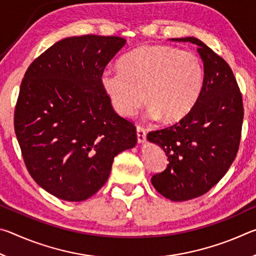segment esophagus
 Masks as SVG:
<instances>
[{
    "label": "esophagus",
    "instance_id": "esophagus-1",
    "mask_svg": "<svg viewBox=\"0 0 256 256\" xmlns=\"http://www.w3.org/2000/svg\"><path fill=\"white\" fill-rule=\"evenodd\" d=\"M136 136H138V144H144L146 132L144 128L136 126Z\"/></svg>",
    "mask_w": 256,
    "mask_h": 256
}]
</instances>
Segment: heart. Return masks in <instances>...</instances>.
I'll return each mask as SVG.
<instances>
[{
    "mask_svg": "<svg viewBox=\"0 0 256 256\" xmlns=\"http://www.w3.org/2000/svg\"><path fill=\"white\" fill-rule=\"evenodd\" d=\"M100 81L118 115L132 118L146 100L150 118L174 123L184 118L200 98L204 68L193 52L146 45L125 55L120 68H106Z\"/></svg>",
    "mask_w": 256,
    "mask_h": 256,
    "instance_id": "heart-1",
    "label": "heart"
}]
</instances>
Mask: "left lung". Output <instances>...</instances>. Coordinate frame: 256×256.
Listing matches in <instances>:
<instances>
[{
	"label": "left lung",
	"instance_id": "8db88e82",
	"mask_svg": "<svg viewBox=\"0 0 256 256\" xmlns=\"http://www.w3.org/2000/svg\"><path fill=\"white\" fill-rule=\"evenodd\" d=\"M170 40L196 45L204 68L202 92L192 110L172 126L146 136L170 162L151 183L162 196L180 202L203 196L226 174L240 146L244 108L226 60L196 37Z\"/></svg>",
	"mask_w": 256,
	"mask_h": 256
}]
</instances>
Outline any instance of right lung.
<instances>
[{
	"label": "right lung",
	"instance_id": "1",
	"mask_svg": "<svg viewBox=\"0 0 256 256\" xmlns=\"http://www.w3.org/2000/svg\"><path fill=\"white\" fill-rule=\"evenodd\" d=\"M126 44L115 36L68 37L30 64L14 112V131L34 180L64 201L100 190L115 156L136 146V126L112 110L100 78Z\"/></svg>",
	"mask_w": 256,
	"mask_h": 256
}]
</instances>
